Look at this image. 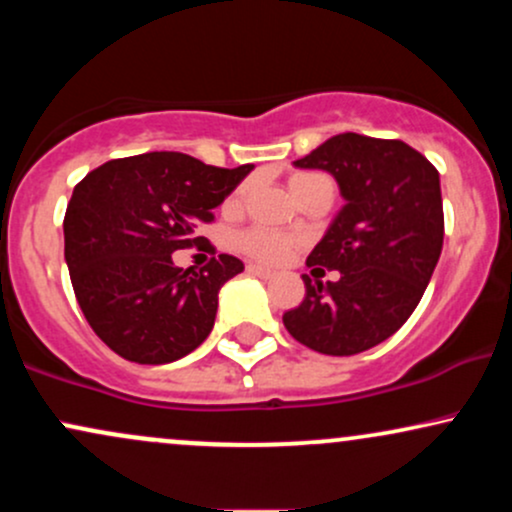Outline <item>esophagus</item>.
<instances>
[{"label":"esophagus","mask_w":512,"mask_h":512,"mask_svg":"<svg viewBox=\"0 0 512 512\" xmlns=\"http://www.w3.org/2000/svg\"><path fill=\"white\" fill-rule=\"evenodd\" d=\"M248 272L255 274V276H262V279H269V276H274V269L262 267V264H255V262L248 264Z\"/></svg>","instance_id":"34e87169"}]
</instances>
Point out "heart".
Instances as JSON below:
<instances>
[{
    "label": "heart",
    "instance_id": "heart-1",
    "mask_svg": "<svg viewBox=\"0 0 512 512\" xmlns=\"http://www.w3.org/2000/svg\"><path fill=\"white\" fill-rule=\"evenodd\" d=\"M315 178H322V175L317 173H293L291 180H289V187L298 185H305V182L315 180ZM245 195H248V185H240L238 190L231 192V197L226 199V209H238L240 204H243ZM293 245V238L286 236V233H279V231H269V228H250V231H245L243 236H238V248L243 252H248L250 257H255V260H262V262H279L284 260L286 252L291 250Z\"/></svg>",
    "mask_w": 512,
    "mask_h": 512
}]
</instances>
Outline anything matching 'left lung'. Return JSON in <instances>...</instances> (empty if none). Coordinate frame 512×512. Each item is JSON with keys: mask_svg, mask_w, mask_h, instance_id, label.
Wrapping results in <instances>:
<instances>
[{"mask_svg": "<svg viewBox=\"0 0 512 512\" xmlns=\"http://www.w3.org/2000/svg\"><path fill=\"white\" fill-rule=\"evenodd\" d=\"M293 166L327 170L344 207L308 255V267L337 269L339 279L305 274L303 303L284 313V325L320 354H361L409 320L431 281L443 250L440 175L409 144L356 132L327 139Z\"/></svg>", "mask_w": 512, "mask_h": 512, "instance_id": "8db88e82", "label": "left lung"}]
</instances>
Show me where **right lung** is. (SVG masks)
<instances>
[{
    "mask_svg": "<svg viewBox=\"0 0 512 512\" xmlns=\"http://www.w3.org/2000/svg\"><path fill=\"white\" fill-rule=\"evenodd\" d=\"M255 168H216L178 151L115 158L74 187L64 214V260L81 310L115 354L161 366L209 337L219 291L243 272L233 255L207 267H175L197 245L211 209Z\"/></svg>",
    "mask_w": 512,
    "mask_h": 512,
    "instance_id": "right-lung-1",
    "label": "right lung"
}]
</instances>
